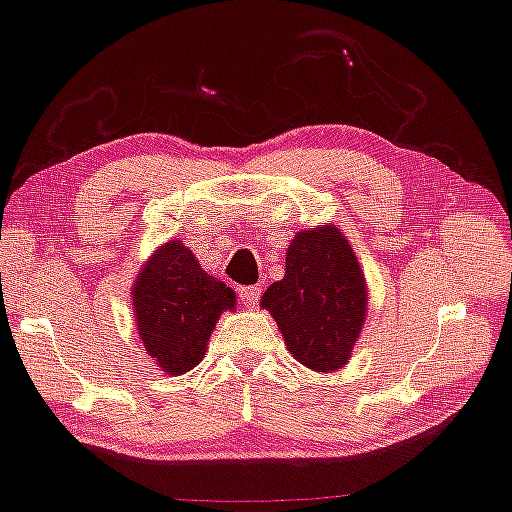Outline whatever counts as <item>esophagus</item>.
I'll list each match as a JSON object with an SVG mask.
<instances>
[{
    "label": "esophagus",
    "mask_w": 512,
    "mask_h": 512,
    "mask_svg": "<svg viewBox=\"0 0 512 512\" xmlns=\"http://www.w3.org/2000/svg\"><path fill=\"white\" fill-rule=\"evenodd\" d=\"M259 296H262V287H241L239 289V301L246 305V308H255L259 303Z\"/></svg>",
    "instance_id": "esophagus-1"
}]
</instances>
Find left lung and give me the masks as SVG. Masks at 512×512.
<instances>
[{
	"label": "left lung",
	"instance_id": "left-lung-1",
	"mask_svg": "<svg viewBox=\"0 0 512 512\" xmlns=\"http://www.w3.org/2000/svg\"><path fill=\"white\" fill-rule=\"evenodd\" d=\"M285 278L266 289L262 308L278 322L287 349L305 368L333 372L349 361L368 308L363 271L335 227L294 236Z\"/></svg>",
	"mask_w": 512,
	"mask_h": 512
}]
</instances>
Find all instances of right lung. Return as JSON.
I'll use <instances>...</instances> for the list:
<instances>
[{
	"label": "right lung",
	"instance_id": "right-lung-1",
	"mask_svg": "<svg viewBox=\"0 0 512 512\" xmlns=\"http://www.w3.org/2000/svg\"><path fill=\"white\" fill-rule=\"evenodd\" d=\"M234 301L225 282L204 273L181 241H170L137 276V333L160 368L183 375L202 361L216 319L232 310Z\"/></svg>",
	"mask_w": 512,
	"mask_h": 512
}]
</instances>
